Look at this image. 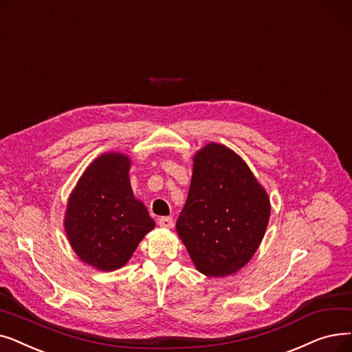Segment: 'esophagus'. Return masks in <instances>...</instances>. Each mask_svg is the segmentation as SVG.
I'll return each instance as SVG.
<instances>
[{
  "label": "esophagus",
  "instance_id": "esophagus-1",
  "mask_svg": "<svg viewBox=\"0 0 352 352\" xmlns=\"http://www.w3.org/2000/svg\"><path fill=\"white\" fill-rule=\"evenodd\" d=\"M157 223H159L160 228L170 229V228L173 226V217H170V216H163V217H160V219L157 221Z\"/></svg>",
  "mask_w": 352,
  "mask_h": 352
}]
</instances>
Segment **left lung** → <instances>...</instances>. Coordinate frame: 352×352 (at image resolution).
Instances as JSON below:
<instances>
[{"label":"left lung","mask_w":352,"mask_h":352,"mask_svg":"<svg viewBox=\"0 0 352 352\" xmlns=\"http://www.w3.org/2000/svg\"><path fill=\"white\" fill-rule=\"evenodd\" d=\"M270 216V196L241 156L219 143L199 150L176 222L199 272L217 278L238 272L256 252Z\"/></svg>","instance_id":"left-lung-1"}]
</instances>
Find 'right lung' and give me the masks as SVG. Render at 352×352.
Listing matches in <instances>:
<instances>
[{"instance_id":"right-lung-1","label":"right lung","mask_w":352,"mask_h":352,"mask_svg":"<svg viewBox=\"0 0 352 352\" xmlns=\"http://www.w3.org/2000/svg\"><path fill=\"white\" fill-rule=\"evenodd\" d=\"M130 159L122 153L98 156L73 189L64 229L77 256L98 271L127 263L140 241L155 228L146 206L130 186Z\"/></svg>"}]
</instances>
